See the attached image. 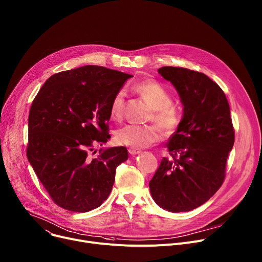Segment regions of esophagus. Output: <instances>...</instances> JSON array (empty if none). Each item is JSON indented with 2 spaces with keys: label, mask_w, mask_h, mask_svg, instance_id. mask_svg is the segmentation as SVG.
<instances>
[{
  "label": "esophagus",
  "mask_w": 262,
  "mask_h": 262,
  "mask_svg": "<svg viewBox=\"0 0 262 262\" xmlns=\"http://www.w3.org/2000/svg\"><path fill=\"white\" fill-rule=\"evenodd\" d=\"M128 152H129L132 156H135V155L140 154L141 150H140V149H137V148H129V149H128Z\"/></svg>",
  "instance_id": "34e87169"
}]
</instances>
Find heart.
Returning <instances> with one entry per match:
<instances>
[{
	"mask_svg": "<svg viewBox=\"0 0 262 262\" xmlns=\"http://www.w3.org/2000/svg\"><path fill=\"white\" fill-rule=\"evenodd\" d=\"M135 92L140 95L152 108L150 120L158 123L167 134L175 132L181 122V112L172 104L171 95L166 87L155 80H144L134 85ZM125 92L118 91L113 97L110 105V115L114 120H121L123 116ZM162 129L158 125H134L127 124L119 128L115 134V140L120 145L132 148L148 147L161 140Z\"/></svg>",
	"mask_w": 262,
	"mask_h": 262,
	"instance_id": "1",
	"label": "heart"
}]
</instances>
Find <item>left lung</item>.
Masks as SVG:
<instances>
[{"instance_id":"1","label":"left lung","mask_w":262,"mask_h":262,"mask_svg":"<svg viewBox=\"0 0 262 262\" xmlns=\"http://www.w3.org/2000/svg\"><path fill=\"white\" fill-rule=\"evenodd\" d=\"M158 73L169 81L183 104V117L149 181L155 202L172 213L202 205L220 188L235 132L230 105L219 85L202 73L164 66Z\"/></svg>"}]
</instances>
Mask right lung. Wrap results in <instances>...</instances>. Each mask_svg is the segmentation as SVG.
Masks as SVG:
<instances>
[{
	"mask_svg": "<svg viewBox=\"0 0 262 262\" xmlns=\"http://www.w3.org/2000/svg\"><path fill=\"white\" fill-rule=\"evenodd\" d=\"M132 75L86 65L52 75L32 101L27 158L56 204L84 213L110 196L116 168L128 158L126 147L90 150L111 138L110 105Z\"/></svg>",
	"mask_w": 262,
	"mask_h": 262,
	"instance_id": "add662e5",
	"label": "right lung"
}]
</instances>
